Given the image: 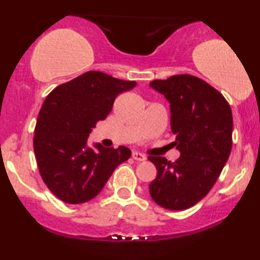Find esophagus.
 Returning a JSON list of instances; mask_svg holds the SVG:
<instances>
[{
  "mask_svg": "<svg viewBox=\"0 0 260 260\" xmlns=\"http://www.w3.org/2000/svg\"><path fill=\"white\" fill-rule=\"evenodd\" d=\"M132 156L136 161H145V159H147V156L144 154L139 153V151H133Z\"/></svg>",
  "mask_w": 260,
  "mask_h": 260,
  "instance_id": "obj_1",
  "label": "esophagus"
}]
</instances>
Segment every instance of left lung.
<instances>
[{"mask_svg": "<svg viewBox=\"0 0 260 260\" xmlns=\"http://www.w3.org/2000/svg\"><path fill=\"white\" fill-rule=\"evenodd\" d=\"M151 88L162 94L171 107L174 145L177 160L149 156L157 170L149 184L151 198L169 210H186L210 192L232 149V111L214 86L192 74L156 79Z\"/></svg>", "mask_w": 260, "mask_h": 260, "instance_id": "1", "label": "left lung"}]
</instances>
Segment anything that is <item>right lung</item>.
Here are the masks:
<instances>
[{
    "instance_id": "1",
    "label": "right lung",
    "mask_w": 260,
    "mask_h": 260,
    "mask_svg": "<svg viewBox=\"0 0 260 260\" xmlns=\"http://www.w3.org/2000/svg\"><path fill=\"white\" fill-rule=\"evenodd\" d=\"M134 80L89 71L56 86L45 99L34 131V153L41 178L59 201L89 202L101 192L115 169L131 156L126 147H88L89 133L111 112Z\"/></svg>"
}]
</instances>
